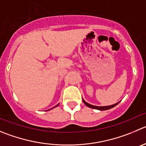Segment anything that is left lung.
I'll list each match as a JSON object with an SVG mask.
<instances>
[{"instance_id": "8db88e82", "label": "left lung", "mask_w": 146, "mask_h": 146, "mask_svg": "<svg viewBox=\"0 0 146 146\" xmlns=\"http://www.w3.org/2000/svg\"><path fill=\"white\" fill-rule=\"evenodd\" d=\"M82 100H83V102H84V105H87V107H89V108H92V109L99 110H107L111 109V108H114V107L116 106V105H117V104L119 103V102H117V103L114 104V105H109V106H101V107H99V106H95V105H90V104L87 103V102H85V101H84L83 99H82Z\"/></svg>"}]
</instances>
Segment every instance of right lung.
I'll return each mask as SVG.
<instances>
[{"mask_svg":"<svg viewBox=\"0 0 146 146\" xmlns=\"http://www.w3.org/2000/svg\"><path fill=\"white\" fill-rule=\"evenodd\" d=\"M58 105H56V106H55V107H57L58 106ZM55 107H54V108H55Z\"/></svg>","mask_w":146,"mask_h":146,"instance_id":"right-lung-1","label":"right lung"}]
</instances>
